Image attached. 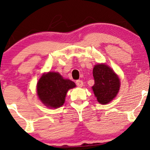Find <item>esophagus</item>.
Returning a JSON list of instances; mask_svg holds the SVG:
<instances>
[{"mask_svg": "<svg viewBox=\"0 0 150 150\" xmlns=\"http://www.w3.org/2000/svg\"><path fill=\"white\" fill-rule=\"evenodd\" d=\"M76 83L77 86L80 87V88H81V87L83 86V82L82 81V80H77L76 83Z\"/></svg>", "mask_w": 150, "mask_h": 150, "instance_id": "34e87169", "label": "esophagus"}]
</instances>
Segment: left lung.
Returning <instances> with one entry per match:
<instances>
[{"label": "left lung", "mask_w": 150, "mask_h": 150, "mask_svg": "<svg viewBox=\"0 0 150 150\" xmlns=\"http://www.w3.org/2000/svg\"><path fill=\"white\" fill-rule=\"evenodd\" d=\"M93 73L95 84L92 89L95 96L100 104H108L114 99L119 92L120 78L114 70L105 64L95 65Z\"/></svg>", "instance_id": "8db88e82"}]
</instances>
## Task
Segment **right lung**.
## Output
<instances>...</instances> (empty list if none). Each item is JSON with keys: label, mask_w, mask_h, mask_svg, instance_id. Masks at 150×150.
<instances>
[{"label": "right lung", "mask_w": 150, "mask_h": 150, "mask_svg": "<svg viewBox=\"0 0 150 150\" xmlns=\"http://www.w3.org/2000/svg\"><path fill=\"white\" fill-rule=\"evenodd\" d=\"M75 86L74 82L64 79L58 72H49L44 73L39 79L37 93L45 106L55 109L64 104L67 91Z\"/></svg>", "instance_id": "right-lung-1"}]
</instances>
